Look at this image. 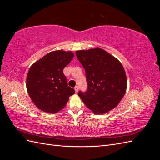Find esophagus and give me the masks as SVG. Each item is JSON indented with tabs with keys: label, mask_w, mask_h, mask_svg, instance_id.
Returning <instances> with one entry per match:
<instances>
[{
	"label": "esophagus",
	"mask_w": 160,
	"mask_h": 160,
	"mask_svg": "<svg viewBox=\"0 0 160 160\" xmlns=\"http://www.w3.org/2000/svg\"><path fill=\"white\" fill-rule=\"evenodd\" d=\"M74 89H75V92H76V93H77V92L78 91V89H79V87L77 85V86H75V88H74Z\"/></svg>",
	"instance_id": "obj_1"
}]
</instances>
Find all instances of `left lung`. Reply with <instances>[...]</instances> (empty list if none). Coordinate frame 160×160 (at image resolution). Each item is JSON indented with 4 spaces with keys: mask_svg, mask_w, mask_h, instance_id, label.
Here are the masks:
<instances>
[{
    "mask_svg": "<svg viewBox=\"0 0 160 160\" xmlns=\"http://www.w3.org/2000/svg\"><path fill=\"white\" fill-rule=\"evenodd\" d=\"M85 71L88 89L78 95L95 114L114 109L122 99L127 88L126 74L122 63L99 48L76 51Z\"/></svg>",
    "mask_w": 160,
    "mask_h": 160,
    "instance_id": "8db88e82",
    "label": "left lung"
}]
</instances>
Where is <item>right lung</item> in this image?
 Masks as SVG:
<instances>
[{
	"label": "right lung",
	"instance_id": "obj_1",
	"mask_svg": "<svg viewBox=\"0 0 160 160\" xmlns=\"http://www.w3.org/2000/svg\"><path fill=\"white\" fill-rule=\"evenodd\" d=\"M71 51L48 53L30 67L27 89L32 102L45 112L55 113L63 108L75 89L68 86L63 69L73 58Z\"/></svg>",
	"mask_w": 160,
	"mask_h": 160
}]
</instances>
